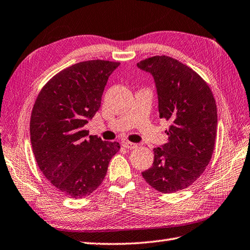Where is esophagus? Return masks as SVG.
I'll return each mask as SVG.
<instances>
[{
    "label": "esophagus",
    "instance_id": "1",
    "mask_svg": "<svg viewBox=\"0 0 250 250\" xmlns=\"http://www.w3.org/2000/svg\"><path fill=\"white\" fill-rule=\"evenodd\" d=\"M123 146H124L125 148L133 149V148H136L138 145H137L136 143H132V142H129V141H126V142H124V143H123Z\"/></svg>",
    "mask_w": 250,
    "mask_h": 250
}]
</instances>
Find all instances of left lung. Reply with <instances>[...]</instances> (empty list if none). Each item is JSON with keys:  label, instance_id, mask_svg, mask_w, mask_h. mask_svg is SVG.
Listing matches in <instances>:
<instances>
[{"label": "left lung", "instance_id": "1", "mask_svg": "<svg viewBox=\"0 0 250 250\" xmlns=\"http://www.w3.org/2000/svg\"><path fill=\"white\" fill-rule=\"evenodd\" d=\"M154 76L159 118L169 121L168 142L154 148V162L142 173L161 193H175L200 177L214 150L217 110L208 83L190 66L161 55L138 62Z\"/></svg>", "mask_w": 250, "mask_h": 250}]
</instances>
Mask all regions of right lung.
<instances>
[{
	"label": "right lung",
	"mask_w": 250,
	"mask_h": 250,
	"mask_svg": "<svg viewBox=\"0 0 250 250\" xmlns=\"http://www.w3.org/2000/svg\"><path fill=\"white\" fill-rule=\"evenodd\" d=\"M120 62L88 60L57 73L41 89L30 115V142L44 177L64 195L83 198L104 180L118 142L89 136L84 125L101 107Z\"/></svg>",
	"instance_id": "right-lung-1"
}]
</instances>
